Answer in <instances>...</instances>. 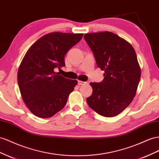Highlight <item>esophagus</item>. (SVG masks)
Returning <instances> with one entry per match:
<instances>
[{
	"label": "esophagus",
	"mask_w": 159,
	"mask_h": 159,
	"mask_svg": "<svg viewBox=\"0 0 159 159\" xmlns=\"http://www.w3.org/2000/svg\"><path fill=\"white\" fill-rule=\"evenodd\" d=\"M78 83L79 85H84L86 84V82H85V81H78Z\"/></svg>",
	"instance_id": "1"
}]
</instances>
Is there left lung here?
<instances>
[{
  "mask_svg": "<svg viewBox=\"0 0 159 159\" xmlns=\"http://www.w3.org/2000/svg\"><path fill=\"white\" fill-rule=\"evenodd\" d=\"M97 66L104 71L100 83L86 99L89 106L105 117H112L126 108L136 95L141 71L132 46L116 34L106 31L85 34Z\"/></svg>",
  "mask_w": 159,
  "mask_h": 159,
  "instance_id": "obj_1",
  "label": "left lung"
}]
</instances>
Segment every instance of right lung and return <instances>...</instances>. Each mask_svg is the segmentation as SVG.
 Returning <instances> with one entry per match:
<instances>
[{
  "instance_id": "obj_1",
  "label": "right lung",
  "mask_w": 159,
  "mask_h": 159,
  "mask_svg": "<svg viewBox=\"0 0 159 159\" xmlns=\"http://www.w3.org/2000/svg\"><path fill=\"white\" fill-rule=\"evenodd\" d=\"M82 37V33H49L27 51L17 80L25 104L37 116L50 118L66 104L78 81L64 78L55 70L66 66V54Z\"/></svg>"
}]
</instances>
